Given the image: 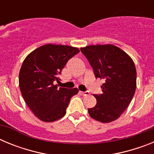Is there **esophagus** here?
Segmentation results:
<instances>
[{"instance_id":"obj_1","label":"esophagus","mask_w":154,"mask_h":154,"mask_svg":"<svg viewBox=\"0 0 154 154\" xmlns=\"http://www.w3.org/2000/svg\"><path fill=\"white\" fill-rule=\"evenodd\" d=\"M81 92V94L82 95V96H88V95H89V91H85V92Z\"/></svg>"}]
</instances>
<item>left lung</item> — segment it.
<instances>
[{
	"instance_id": "obj_1",
	"label": "left lung",
	"mask_w": 154,
	"mask_h": 154,
	"mask_svg": "<svg viewBox=\"0 0 154 154\" xmlns=\"http://www.w3.org/2000/svg\"><path fill=\"white\" fill-rule=\"evenodd\" d=\"M96 78L104 80L103 93L93 96L96 105L88 109L92 119L101 123L117 119L130 105L137 87V71L129 55L112 45H89L81 48Z\"/></svg>"
}]
</instances>
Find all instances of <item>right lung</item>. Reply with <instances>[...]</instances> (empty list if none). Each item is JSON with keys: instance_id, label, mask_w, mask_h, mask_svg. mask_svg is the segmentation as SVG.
<instances>
[{"instance_id": "1", "label": "right lung", "mask_w": 154, "mask_h": 154, "mask_svg": "<svg viewBox=\"0 0 154 154\" xmlns=\"http://www.w3.org/2000/svg\"><path fill=\"white\" fill-rule=\"evenodd\" d=\"M77 48L45 45L25 58L19 72V87L28 106L44 122H54L66 113L71 98L77 88H58L62 70L68 61L78 54Z\"/></svg>"}]
</instances>
